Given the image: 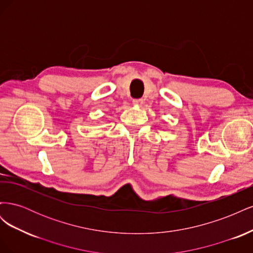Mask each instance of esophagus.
Wrapping results in <instances>:
<instances>
[{"label":"esophagus","instance_id":"34e87169","mask_svg":"<svg viewBox=\"0 0 253 253\" xmlns=\"http://www.w3.org/2000/svg\"><path fill=\"white\" fill-rule=\"evenodd\" d=\"M133 104L140 106V105L143 104V100H142V99H134V100H133Z\"/></svg>","mask_w":253,"mask_h":253}]
</instances>
